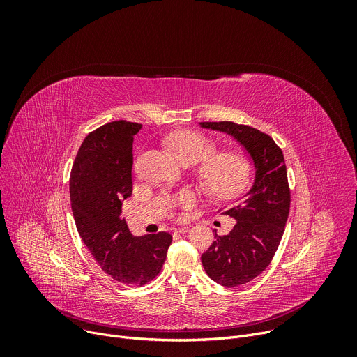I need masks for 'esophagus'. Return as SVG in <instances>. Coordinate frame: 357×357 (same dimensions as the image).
<instances>
[{"mask_svg":"<svg viewBox=\"0 0 357 357\" xmlns=\"http://www.w3.org/2000/svg\"><path fill=\"white\" fill-rule=\"evenodd\" d=\"M188 230H189L188 226H182V227H176V229L174 230V233H176V234H183V233H186Z\"/></svg>","mask_w":357,"mask_h":357,"instance_id":"esophagus-1","label":"esophagus"}]
</instances>
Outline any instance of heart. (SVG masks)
<instances>
[{
	"label": "heart",
	"instance_id": "heart-1",
	"mask_svg": "<svg viewBox=\"0 0 357 357\" xmlns=\"http://www.w3.org/2000/svg\"><path fill=\"white\" fill-rule=\"evenodd\" d=\"M169 149L183 164H195L213 152L215 146L205 135L192 131L179 130L167 139ZM250 175V164L247 158L237 152H218L205 160L200 167V178L205 186L215 195L227 196L240 190ZM195 202L190 192H181L175 205L189 209Z\"/></svg>",
	"mask_w": 357,
	"mask_h": 357
}]
</instances>
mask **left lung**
<instances>
[{
	"mask_svg": "<svg viewBox=\"0 0 357 357\" xmlns=\"http://www.w3.org/2000/svg\"><path fill=\"white\" fill-rule=\"evenodd\" d=\"M200 127L231 135L248 152L254 168L252 188L223 215L236 219L226 236L202 254L206 274L223 287H237L260 275L271 263L284 234L291 192L281 148L274 139L250 126L233 121H205Z\"/></svg>",
	"mask_w": 357,
	"mask_h": 357,
	"instance_id": "left-lung-1",
	"label": "left lung"
}]
</instances>
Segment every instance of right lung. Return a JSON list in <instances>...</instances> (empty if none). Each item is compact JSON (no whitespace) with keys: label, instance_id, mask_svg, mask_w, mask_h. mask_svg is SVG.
I'll use <instances>...</instances> for the list:
<instances>
[{"label":"right lung","instance_id":"obj_1","mask_svg":"<svg viewBox=\"0 0 357 357\" xmlns=\"http://www.w3.org/2000/svg\"><path fill=\"white\" fill-rule=\"evenodd\" d=\"M141 124L107 123L82 142L70 172V202L77 231L105 273L127 285L154 280L167 259V231L134 237L121 215L132 193V141Z\"/></svg>","mask_w":357,"mask_h":357}]
</instances>
